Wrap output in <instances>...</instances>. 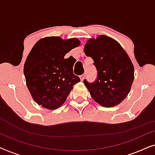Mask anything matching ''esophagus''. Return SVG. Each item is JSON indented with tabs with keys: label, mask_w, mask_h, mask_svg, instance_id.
I'll return each mask as SVG.
<instances>
[{
	"label": "esophagus",
	"mask_w": 155,
	"mask_h": 155,
	"mask_svg": "<svg viewBox=\"0 0 155 155\" xmlns=\"http://www.w3.org/2000/svg\"><path fill=\"white\" fill-rule=\"evenodd\" d=\"M80 80H81V81H82V80L84 79V78H85V74H82V75L80 76Z\"/></svg>",
	"instance_id": "esophagus-1"
}]
</instances>
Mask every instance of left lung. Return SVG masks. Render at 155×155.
<instances>
[{
	"label": "left lung",
	"mask_w": 155,
	"mask_h": 155,
	"mask_svg": "<svg viewBox=\"0 0 155 155\" xmlns=\"http://www.w3.org/2000/svg\"><path fill=\"white\" fill-rule=\"evenodd\" d=\"M84 52L93 59L98 71L93 83L84 80L91 97L104 107L119 104L128 96L134 80V66L128 54L117 41L106 35L89 39Z\"/></svg>",
	"instance_id": "obj_1"
}]
</instances>
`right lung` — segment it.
Instances as JSON below:
<instances>
[{"mask_svg":"<svg viewBox=\"0 0 155 155\" xmlns=\"http://www.w3.org/2000/svg\"><path fill=\"white\" fill-rule=\"evenodd\" d=\"M80 45L77 38L63 39L59 37L42 38L27 57L24 75L27 88L34 100L49 110L61 107L80 81L73 74V63L64 58L67 53Z\"/></svg>","mask_w":155,"mask_h":155,"instance_id":"1","label":"right lung"}]
</instances>
